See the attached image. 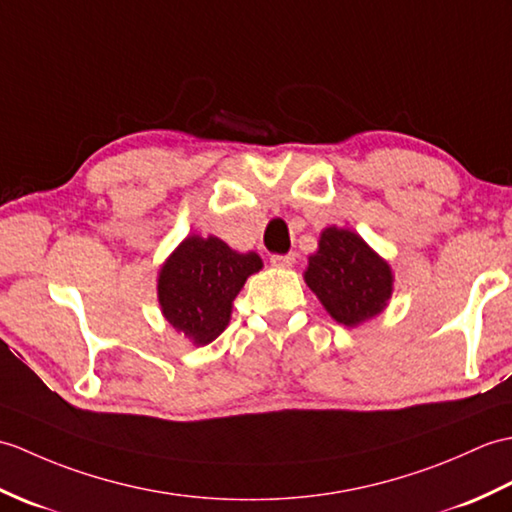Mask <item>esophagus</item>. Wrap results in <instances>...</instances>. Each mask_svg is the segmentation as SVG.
<instances>
[{"label": "esophagus", "instance_id": "34e87169", "mask_svg": "<svg viewBox=\"0 0 512 512\" xmlns=\"http://www.w3.org/2000/svg\"><path fill=\"white\" fill-rule=\"evenodd\" d=\"M293 263H295V254H285V256L276 254V256H271V265H274V267L289 269V267H293Z\"/></svg>", "mask_w": 512, "mask_h": 512}]
</instances>
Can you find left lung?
Segmentation results:
<instances>
[{
  "instance_id": "1",
  "label": "left lung",
  "mask_w": 512,
  "mask_h": 512,
  "mask_svg": "<svg viewBox=\"0 0 512 512\" xmlns=\"http://www.w3.org/2000/svg\"><path fill=\"white\" fill-rule=\"evenodd\" d=\"M304 282L337 324L357 328L388 309L394 271L357 232L328 225L309 256Z\"/></svg>"
}]
</instances>
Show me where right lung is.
Instances as JSON below:
<instances>
[{"label":"right lung","mask_w":512,"mask_h":512,"mask_svg":"<svg viewBox=\"0 0 512 512\" xmlns=\"http://www.w3.org/2000/svg\"><path fill=\"white\" fill-rule=\"evenodd\" d=\"M260 269L256 252H236L212 234L186 236L157 271L164 320L192 346L214 342L230 324L238 291Z\"/></svg>","instance_id":"obj_1"}]
</instances>
